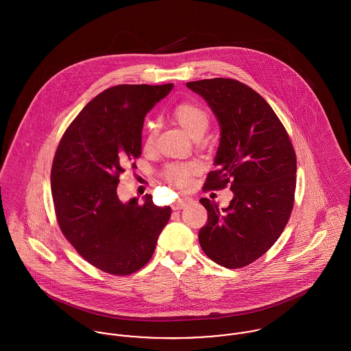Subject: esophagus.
<instances>
[{"instance_id":"1","label":"esophagus","mask_w":351,"mask_h":351,"mask_svg":"<svg viewBox=\"0 0 351 351\" xmlns=\"http://www.w3.org/2000/svg\"><path fill=\"white\" fill-rule=\"evenodd\" d=\"M192 201H193L192 199H180V200H177L174 204H173V209L180 210V209L185 208L188 204H191Z\"/></svg>"}]
</instances>
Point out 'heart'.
Instances as JSON below:
<instances>
[{
  "mask_svg": "<svg viewBox=\"0 0 351 351\" xmlns=\"http://www.w3.org/2000/svg\"><path fill=\"white\" fill-rule=\"evenodd\" d=\"M173 120L193 139H200L206 132L210 117L208 110L197 102L182 101L178 102L171 110ZM156 139V125L149 123L143 138V150L154 149ZM200 167L193 162L170 163L163 169V178L173 186L180 189H188L192 185L193 178L199 174Z\"/></svg>",
  "mask_w": 351,
  "mask_h": 351,
  "instance_id": "obj_1",
  "label": "heart"
}]
</instances>
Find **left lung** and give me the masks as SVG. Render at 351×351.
Segmentation results:
<instances>
[{
    "label": "left lung",
    "mask_w": 351,
    "mask_h": 351,
    "mask_svg": "<svg viewBox=\"0 0 351 351\" xmlns=\"http://www.w3.org/2000/svg\"><path fill=\"white\" fill-rule=\"evenodd\" d=\"M216 114L221 138L215 170L204 191L234 193L227 208L209 199L199 232L202 251L217 265L239 269L269 250L282 234L295 204L296 152L289 135L266 100L232 78L188 82Z\"/></svg>",
    "instance_id": "left-lung-1"
}]
</instances>
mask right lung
<instances>
[{"label": "right lung", "mask_w": 351, "mask_h": 351, "mask_svg": "<svg viewBox=\"0 0 351 351\" xmlns=\"http://www.w3.org/2000/svg\"><path fill=\"white\" fill-rule=\"evenodd\" d=\"M173 89L117 85L86 104L64 131L51 167V193L59 228L95 267L128 276L150 261L171 208L150 195L121 202L119 177L142 155V128L151 108Z\"/></svg>", "instance_id": "right-lung-1"}]
</instances>
